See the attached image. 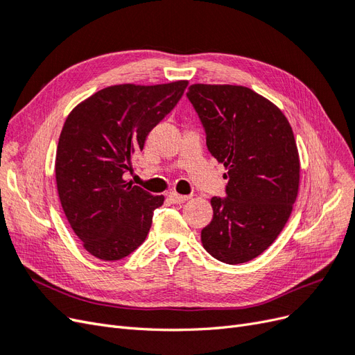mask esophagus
Returning a JSON list of instances; mask_svg holds the SVG:
<instances>
[{"label": "esophagus", "instance_id": "obj_1", "mask_svg": "<svg viewBox=\"0 0 355 355\" xmlns=\"http://www.w3.org/2000/svg\"><path fill=\"white\" fill-rule=\"evenodd\" d=\"M168 200L171 202H175V204H182V202L188 201L189 197L188 196H180V194H178V192H171V194L168 196Z\"/></svg>", "mask_w": 355, "mask_h": 355}]
</instances>
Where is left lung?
<instances>
[{
  "label": "left lung",
  "instance_id": "8db88e82",
  "mask_svg": "<svg viewBox=\"0 0 355 355\" xmlns=\"http://www.w3.org/2000/svg\"><path fill=\"white\" fill-rule=\"evenodd\" d=\"M188 99L206 128L207 149L227 168V197L210 200L201 243L218 261L249 262L287 223L299 191L300 161L282 110L249 87L192 84Z\"/></svg>",
  "mask_w": 355,
  "mask_h": 355
}]
</instances>
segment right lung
<instances>
[{"mask_svg": "<svg viewBox=\"0 0 355 355\" xmlns=\"http://www.w3.org/2000/svg\"><path fill=\"white\" fill-rule=\"evenodd\" d=\"M187 85H111L75 106L63 124L55 163L59 200L72 231L98 259H123L145 241L164 197L124 173Z\"/></svg>", "mask_w": 355, "mask_h": 355, "instance_id": "obj_1", "label": "right lung"}]
</instances>
